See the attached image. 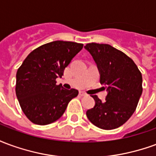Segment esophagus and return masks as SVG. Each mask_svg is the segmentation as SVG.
<instances>
[{
  "label": "esophagus",
  "instance_id": "obj_1",
  "mask_svg": "<svg viewBox=\"0 0 156 156\" xmlns=\"http://www.w3.org/2000/svg\"><path fill=\"white\" fill-rule=\"evenodd\" d=\"M79 95H80V96H86V94H85L84 92H80V93H79Z\"/></svg>",
  "mask_w": 156,
  "mask_h": 156
}]
</instances>
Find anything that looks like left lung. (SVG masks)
<instances>
[{
	"label": "left lung",
	"mask_w": 156,
	"mask_h": 156,
	"mask_svg": "<svg viewBox=\"0 0 156 156\" xmlns=\"http://www.w3.org/2000/svg\"><path fill=\"white\" fill-rule=\"evenodd\" d=\"M100 73V83L108 94L102 102L97 95L95 105L86 112L92 124L103 129L120 127L134 114L143 91L142 75L134 61L108 44L91 42L84 47Z\"/></svg>",
	"instance_id": "1"
}]
</instances>
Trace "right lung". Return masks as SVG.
<instances>
[{
    "label": "right lung",
    "mask_w": 156,
    "mask_h": 156,
    "mask_svg": "<svg viewBox=\"0 0 156 156\" xmlns=\"http://www.w3.org/2000/svg\"><path fill=\"white\" fill-rule=\"evenodd\" d=\"M82 43L54 41L34 49L16 72V94L29 120L46 125L58 120L68 103L78 94L74 88L56 84L65 68L81 51Z\"/></svg>",
    "instance_id": "obj_1"
}]
</instances>
